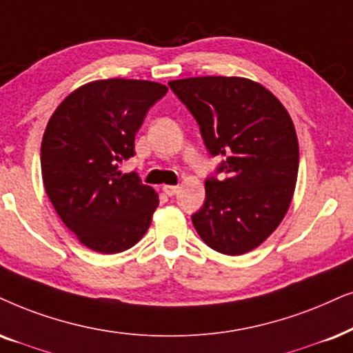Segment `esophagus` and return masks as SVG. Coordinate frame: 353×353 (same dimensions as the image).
<instances>
[{
  "instance_id": "obj_1",
  "label": "esophagus",
  "mask_w": 353,
  "mask_h": 353,
  "mask_svg": "<svg viewBox=\"0 0 353 353\" xmlns=\"http://www.w3.org/2000/svg\"><path fill=\"white\" fill-rule=\"evenodd\" d=\"M178 190H180V188L175 186V185H163V186H162V191H163V193H165L167 196H175V194L178 193Z\"/></svg>"
}]
</instances>
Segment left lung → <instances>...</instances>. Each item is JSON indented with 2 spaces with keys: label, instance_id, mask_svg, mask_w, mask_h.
I'll return each instance as SVG.
<instances>
[{
  "label": "left lung",
  "instance_id": "8db88e82",
  "mask_svg": "<svg viewBox=\"0 0 353 353\" xmlns=\"http://www.w3.org/2000/svg\"><path fill=\"white\" fill-rule=\"evenodd\" d=\"M198 121L225 180H205V201L191 221L222 254L258 248L281 225L299 175L294 121L276 95L246 77L203 76L168 82Z\"/></svg>",
  "mask_w": 353,
  "mask_h": 353
}]
</instances>
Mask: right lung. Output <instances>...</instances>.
Masks as SVG:
<instances>
[{
    "instance_id": "1",
    "label": "right lung",
    "mask_w": 353,
    "mask_h": 353,
    "mask_svg": "<svg viewBox=\"0 0 353 353\" xmlns=\"http://www.w3.org/2000/svg\"><path fill=\"white\" fill-rule=\"evenodd\" d=\"M167 85L100 79L77 87L45 128L40 163L54 210L77 240L102 254L134 246L159 205L154 188L118 163L134 155V136Z\"/></svg>"
}]
</instances>
